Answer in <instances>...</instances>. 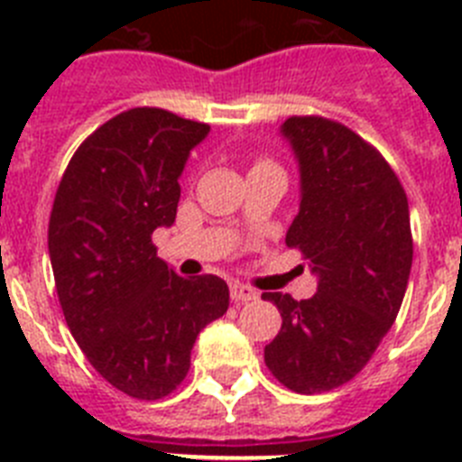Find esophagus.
<instances>
[{
    "label": "esophagus",
    "mask_w": 462,
    "mask_h": 462,
    "mask_svg": "<svg viewBox=\"0 0 462 462\" xmlns=\"http://www.w3.org/2000/svg\"><path fill=\"white\" fill-rule=\"evenodd\" d=\"M256 298H259V293L252 287H247V284H240V282L231 284V300L234 303H250V300H256Z\"/></svg>",
    "instance_id": "1"
}]
</instances>
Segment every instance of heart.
Instances as JSON below:
<instances>
[{"label":"heart","mask_w":462,"mask_h":462,"mask_svg":"<svg viewBox=\"0 0 462 462\" xmlns=\"http://www.w3.org/2000/svg\"><path fill=\"white\" fill-rule=\"evenodd\" d=\"M259 164H261V162H259Z\"/></svg>","instance_id":"b5f03b06"}]
</instances>
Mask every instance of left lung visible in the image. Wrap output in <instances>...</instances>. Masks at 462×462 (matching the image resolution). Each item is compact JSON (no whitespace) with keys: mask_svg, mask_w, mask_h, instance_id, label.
Instances as JSON below:
<instances>
[{"mask_svg":"<svg viewBox=\"0 0 462 462\" xmlns=\"http://www.w3.org/2000/svg\"><path fill=\"white\" fill-rule=\"evenodd\" d=\"M300 169V208L287 247L319 284L308 300L266 291L282 328L263 349L280 383L324 393L356 377L393 326L411 268L407 194L389 162L349 126L321 116L282 125Z\"/></svg>","mask_w":462,"mask_h":462,"instance_id":"8db88e82","label":"left lung"}]
</instances>
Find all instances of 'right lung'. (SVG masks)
Wrapping results in <instances>:
<instances>
[{
  "label": "right lung",
  "mask_w": 462,
  "mask_h": 462,
  "mask_svg": "<svg viewBox=\"0 0 462 462\" xmlns=\"http://www.w3.org/2000/svg\"><path fill=\"white\" fill-rule=\"evenodd\" d=\"M210 132L164 108H129L73 152L52 203L48 252L71 336L122 393L159 400L189 373L191 346L228 310L217 275L185 280L152 231L175 222L191 148Z\"/></svg>",
  "instance_id": "right-lung-1"
}]
</instances>
